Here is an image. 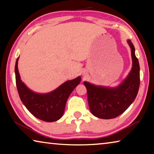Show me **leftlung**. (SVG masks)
Instances as JSON below:
<instances>
[{"label": "left lung", "mask_w": 154, "mask_h": 154, "mask_svg": "<svg viewBox=\"0 0 154 154\" xmlns=\"http://www.w3.org/2000/svg\"><path fill=\"white\" fill-rule=\"evenodd\" d=\"M131 49L132 67L121 84L116 88L98 86L84 82L91 113L101 119H112L123 113L133 103L140 85V66L135 56V49L128 40Z\"/></svg>", "instance_id": "1"}]
</instances>
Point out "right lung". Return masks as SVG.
<instances>
[{"mask_svg": "<svg viewBox=\"0 0 154 154\" xmlns=\"http://www.w3.org/2000/svg\"><path fill=\"white\" fill-rule=\"evenodd\" d=\"M16 60L15 66V81L20 98L26 109L36 118L52 122L63 116L67 99L81 82V77L64 82L55 90L47 94H38L30 90L20 79Z\"/></svg>", "mask_w": 154, "mask_h": 154, "instance_id": "1", "label": "right lung"}]
</instances>
